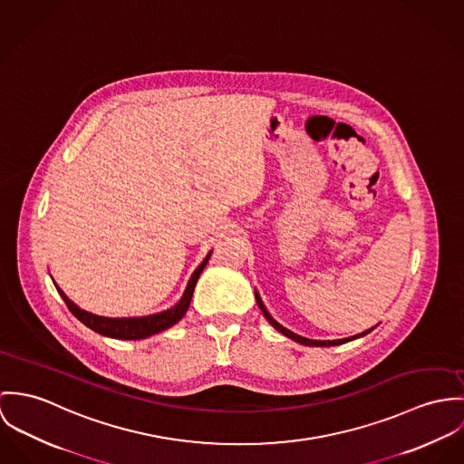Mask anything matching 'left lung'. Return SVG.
<instances>
[{
  "instance_id": "8db88e82",
  "label": "left lung",
  "mask_w": 464,
  "mask_h": 464,
  "mask_svg": "<svg viewBox=\"0 0 464 464\" xmlns=\"http://www.w3.org/2000/svg\"><path fill=\"white\" fill-rule=\"evenodd\" d=\"M255 297H256L257 306L261 309L263 316L268 320V324H270L276 331H279V333H281V334H285L286 338H290V340H294V342H297V343H301V345H306V347H334V345H342V343H347V342H353V340H356V338H361V336H364V334H368L370 331H373V329H375V327H372V329L362 331L360 334H354V336H351V338H342V340H309V338H304V336L295 334L294 331H290V329L283 327L277 320H274V316H272V314L266 311V308H265V304H263V301H261V297H259L257 290H255Z\"/></svg>"
}]
</instances>
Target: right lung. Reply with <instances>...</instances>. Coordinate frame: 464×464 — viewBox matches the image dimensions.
I'll return each instance as SVG.
<instances>
[{"mask_svg": "<svg viewBox=\"0 0 464 464\" xmlns=\"http://www.w3.org/2000/svg\"><path fill=\"white\" fill-rule=\"evenodd\" d=\"M211 256V251L208 253L207 257L201 261V265L194 270V274L188 279V285L181 295V299L172 306V308L160 311V313H153V314H146V316H121V318H111V316H102L91 311L76 306L65 294L63 290L54 283L60 297L65 301L69 311L82 322L85 324L89 329H92L94 333H100L108 338H115V340H144L150 338L156 333H161L169 327H172L174 324H178L187 309L190 306L192 295H194V288L198 285V279L201 276V272L205 270L208 261Z\"/></svg>", "mask_w": 464, "mask_h": 464, "instance_id": "obj_1", "label": "right lung"}]
</instances>
